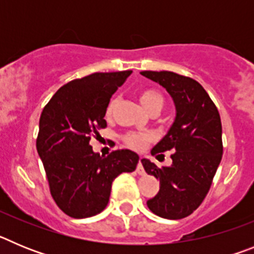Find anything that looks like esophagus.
I'll use <instances>...</instances> for the list:
<instances>
[{"label":"esophagus","instance_id":"obj_1","mask_svg":"<svg viewBox=\"0 0 254 254\" xmlns=\"http://www.w3.org/2000/svg\"><path fill=\"white\" fill-rule=\"evenodd\" d=\"M142 160L143 159L142 158H140L138 159V164H137V173L138 174H141V176H142V174H145V170H143V167H142Z\"/></svg>","mask_w":254,"mask_h":254}]
</instances>
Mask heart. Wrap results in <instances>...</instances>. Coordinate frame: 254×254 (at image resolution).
Returning <instances> with one entry per match:
<instances>
[{
	"label": "heart",
	"mask_w": 254,
	"mask_h": 254,
	"mask_svg": "<svg viewBox=\"0 0 254 254\" xmlns=\"http://www.w3.org/2000/svg\"><path fill=\"white\" fill-rule=\"evenodd\" d=\"M138 99H140L141 104L143 105V108L147 112L151 111L152 108H160L161 109L164 105L163 96L158 91L151 90V89H145V90L141 91L140 95H138ZM117 102H118V99L113 98L111 102L108 103L107 111H105V116L108 118H111L113 116L114 109L117 107ZM122 140L128 147L140 151V150H143L149 145L150 141H151V136L147 133H143V132H128V133H126L123 136Z\"/></svg>",
	"instance_id": "b5f03b06"
}]
</instances>
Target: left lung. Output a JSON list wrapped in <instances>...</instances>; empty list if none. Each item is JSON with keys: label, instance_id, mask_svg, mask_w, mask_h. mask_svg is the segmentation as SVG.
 I'll use <instances>...</instances> for the list:
<instances>
[{"label": "left lung", "instance_id": "left-lung-1", "mask_svg": "<svg viewBox=\"0 0 254 254\" xmlns=\"http://www.w3.org/2000/svg\"><path fill=\"white\" fill-rule=\"evenodd\" d=\"M141 75L165 87L177 109L172 128L151 150L159 158L172 150V165L158 168L150 160H142L145 172L160 182V190L147 201V207L164 219H183L207 196L223 158L219 111L193 78L170 71H142Z\"/></svg>", "mask_w": 254, "mask_h": 254}]
</instances>
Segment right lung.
Instances as JSON below:
<instances>
[{
    "mask_svg": "<svg viewBox=\"0 0 254 254\" xmlns=\"http://www.w3.org/2000/svg\"><path fill=\"white\" fill-rule=\"evenodd\" d=\"M132 71L95 72L58 89L40 114L37 150L51 194L64 214L75 219L100 214L112 183L136 169L138 155L114 150L103 158L93 151L91 136L107 127V105Z\"/></svg>",
    "mask_w": 254,
    "mask_h": 254,
    "instance_id": "1",
    "label": "right lung"
}]
</instances>
